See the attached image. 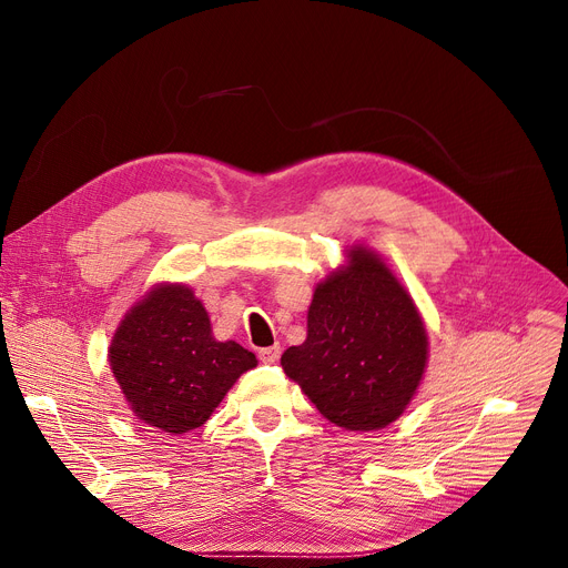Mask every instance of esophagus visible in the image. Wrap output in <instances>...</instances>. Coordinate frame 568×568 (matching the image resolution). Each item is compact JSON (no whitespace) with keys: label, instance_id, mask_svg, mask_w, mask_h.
<instances>
[{"label":"esophagus","instance_id":"34e87169","mask_svg":"<svg viewBox=\"0 0 568 568\" xmlns=\"http://www.w3.org/2000/svg\"><path fill=\"white\" fill-rule=\"evenodd\" d=\"M257 356H260V362H262V364H276V362L281 359V345L262 347V349L257 352Z\"/></svg>","mask_w":568,"mask_h":568}]
</instances>
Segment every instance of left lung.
Segmentation results:
<instances>
[{
  "mask_svg": "<svg viewBox=\"0 0 568 568\" xmlns=\"http://www.w3.org/2000/svg\"><path fill=\"white\" fill-rule=\"evenodd\" d=\"M317 285L308 336L281 366L332 424L377 430L403 414L422 382L428 338L405 287L366 248Z\"/></svg>",
  "mask_w": 568,
  "mask_h": 568,
  "instance_id": "left-lung-1",
  "label": "left lung"
}]
</instances>
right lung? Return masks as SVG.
<instances>
[{
	"label": "right lung",
	"instance_id": "1",
	"mask_svg": "<svg viewBox=\"0 0 568 568\" xmlns=\"http://www.w3.org/2000/svg\"><path fill=\"white\" fill-rule=\"evenodd\" d=\"M255 354L219 343L204 306L184 285H159L126 317L110 345V368L135 416L163 433L200 428Z\"/></svg>",
	"mask_w": 568,
	"mask_h": 568
}]
</instances>
